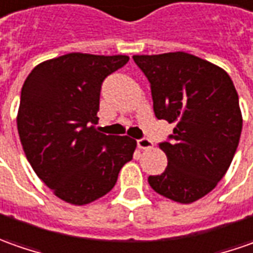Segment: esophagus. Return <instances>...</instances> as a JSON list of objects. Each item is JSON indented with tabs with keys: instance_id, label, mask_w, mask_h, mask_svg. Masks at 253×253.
I'll list each match as a JSON object with an SVG mask.
<instances>
[{
	"instance_id": "1",
	"label": "esophagus",
	"mask_w": 253,
	"mask_h": 253,
	"mask_svg": "<svg viewBox=\"0 0 253 253\" xmlns=\"http://www.w3.org/2000/svg\"><path fill=\"white\" fill-rule=\"evenodd\" d=\"M137 145H138V148H141V150H151L154 147V143L150 140V138H140V140H137Z\"/></svg>"
}]
</instances>
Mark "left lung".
Wrapping results in <instances>:
<instances>
[{
  "instance_id": "8db88e82",
  "label": "left lung",
  "mask_w": 253,
  "mask_h": 253,
  "mask_svg": "<svg viewBox=\"0 0 253 253\" xmlns=\"http://www.w3.org/2000/svg\"><path fill=\"white\" fill-rule=\"evenodd\" d=\"M151 84L154 113L175 123L170 141L160 144L168 165L148 183L178 203L210 193L230 168L240 143L238 93L222 68L185 51L133 56Z\"/></svg>"
}]
</instances>
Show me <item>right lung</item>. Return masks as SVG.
Listing matches in <instances>:
<instances>
[{"label": "right lung", "mask_w": 253, "mask_h": 253, "mask_svg": "<svg viewBox=\"0 0 253 253\" xmlns=\"http://www.w3.org/2000/svg\"><path fill=\"white\" fill-rule=\"evenodd\" d=\"M128 57L68 53L40 63L21 92L18 133L33 170L53 193L84 206L109 193L137 143L106 135L98 123L103 80Z\"/></svg>", "instance_id": "add662e5"}]
</instances>
